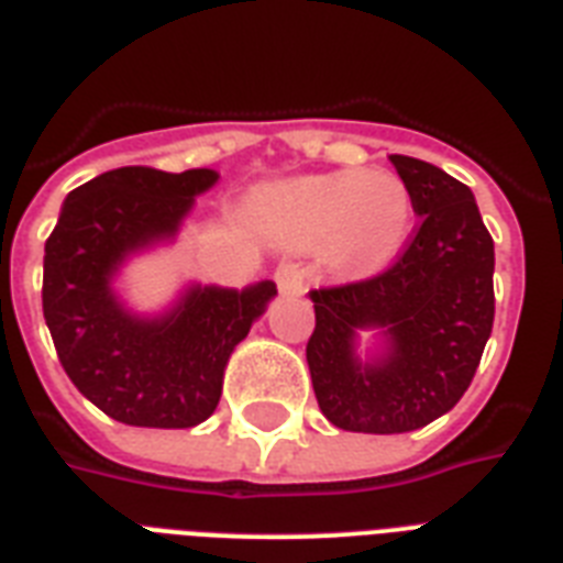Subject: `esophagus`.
Returning a JSON list of instances; mask_svg holds the SVG:
<instances>
[{"label":"esophagus","instance_id":"34e87169","mask_svg":"<svg viewBox=\"0 0 563 563\" xmlns=\"http://www.w3.org/2000/svg\"><path fill=\"white\" fill-rule=\"evenodd\" d=\"M274 280H277V289L283 295H303L307 291V268L298 263H283L277 265V272H274Z\"/></svg>","mask_w":563,"mask_h":563}]
</instances>
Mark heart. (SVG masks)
<instances>
[{
	"mask_svg": "<svg viewBox=\"0 0 563 563\" xmlns=\"http://www.w3.org/2000/svg\"><path fill=\"white\" fill-rule=\"evenodd\" d=\"M265 221L280 242L327 247L344 272H379L406 247L415 198L391 172L342 169L283 184L265 195Z\"/></svg>",
	"mask_w": 563,
	"mask_h": 563,
	"instance_id": "b5f03b06",
	"label": "heart"
}]
</instances>
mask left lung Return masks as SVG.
Returning <instances> with one entry per match:
<instances>
[{
	"instance_id": "1",
	"label": "left lung",
	"mask_w": 563,
	"mask_h": 563,
	"mask_svg": "<svg viewBox=\"0 0 563 563\" xmlns=\"http://www.w3.org/2000/svg\"><path fill=\"white\" fill-rule=\"evenodd\" d=\"M418 228L397 263L368 280L312 289L307 342L318 406L347 432L394 435L446 415L467 391L494 327V239L462 180L391 154ZM384 333L362 363L355 339Z\"/></svg>"
}]
</instances>
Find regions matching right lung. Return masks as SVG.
Returning <instances> with one entry per match:
<instances>
[{
    "label": "right lung",
    "instance_id": "obj_1",
    "mask_svg": "<svg viewBox=\"0 0 563 563\" xmlns=\"http://www.w3.org/2000/svg\"><path fill=\"white\" fill-rule=\"evenodd\" d=\"M219 172L122 166L66 195L43 256V318L78 391L119 423L189 429L219 406L233 347L277 295L189 286L163 316H136L113 277L128 256L175 239Z\"/></svg>",
    "mask_w": 563,
    "mask_h": 563
}]
</instances>
